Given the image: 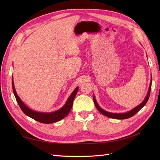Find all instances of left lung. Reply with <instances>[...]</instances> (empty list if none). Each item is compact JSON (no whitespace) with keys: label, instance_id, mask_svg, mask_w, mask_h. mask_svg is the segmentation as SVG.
Listing matches in <instances>:
<instances>
[{"label":"left lung","instance_id":"1","mask_svg":"<svg viewBox=\"0 0 160 160\" xmlns=\"http://www.w3.org/2000/svg\"><path fill=\"white\" fill-rule=\"evenodd\" d=\"M151 88H152V81H151V83H150V85H149V91H148V95L146 96V99H145V100L143 101V102L139 105L138 107L135 108L131 110L130 111H128V112L127 113H109V112H108V111H106L103 109H101L99 106L98 105V104L96 102V100L95 99V97L93 96V101H94V103L95 105V107L97 108V109H98V110L99 111V112L103 114L105 116H107V117L108 118H113V119H128V118H129L131 117H132V116H133L135 114H136L138 111L141 109L143 106L146 104V103L148 102V99H149V95H150V90H151Z\"/></svg>","mask_w":160,"mask_h":160}]
</instances>
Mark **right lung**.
Returning a JSON list of instances; mask_svg holds the SVG:
<instances>
[{
	"instance_id": "obj_1",
	"label": "right lung",
	"mask_w": 160,
	"mask_h": 160,
	"mask_svg": "<svg viewBox=\"0 0 160 160\" xmlns=\"http://www.w3.org/2000/svg\"><path fill=\"white\" fill-rule=\"evenodd\" d=\"M12 90L13 93L15 96L16 100L17 103L19 105V107L21 108V110L23 111V113L28 115V117L32 118L38 122H41L42 123H55L57 122H59V121L63 119L65 117L69 114L70 111L72 108V103H73V100L75 99V97L78 91L79 88H77L74 91L72 92L70 97L69 98L68 100L66 102L65 105L59 110L56 111L55 112L49 113H39L37 112V111H32L28 108L27 106L24 104V103L21 101V99L19 98V97L17 95V92L14 89V86L13 81H12Z\"/></svg>"
}]
</instances>
